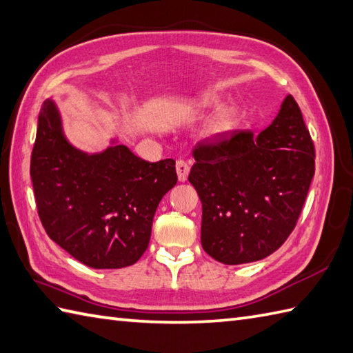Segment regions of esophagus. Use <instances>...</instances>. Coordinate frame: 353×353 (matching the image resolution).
Wrapping results in <instances>:
<instances>
[{
	"label": "esophagus",
	"mask_w": 353,
	"mask_h": 353,
	"mask_svg": "<svg viewBox=\"0 0 353 353\" xmlns=\"http://www.w3.org/2000/svg\"><path fill=\"white\" fill-rule=\"evenodd\" d=\"M189 172H190V166L183 160H178L176 161V174H178V179L181 183H184L187 176H189Z\"/></svg>",
	"instance_id": "esophagus-1"
}]
</instances>
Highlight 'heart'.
Masks as SVG:
<instances>
[{"label": "heart", "mask_w": 353, "mask_h": 353, "mask_svg": "<svg viewBox=\"0 0 353 353\" xmlns=\"http://www.w3.org/2000/svg\"><path fill=\"white\" fill-rule=\"evenodd\" d=\"M224 102L216 96H203L196 102V110L199 111H219L204 129L205 139H219L230 132H233L241 125V112L236 108H224Z\"/></svg>", "instance_id": "1"}]
</instances>
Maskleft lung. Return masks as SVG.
Here are the masks:
<instances>
[{
	"label": "left lung",
	"instance_id": "left-lung-1",
	"mask_svg": "<svg viewBox=\"0 0 353 353\" xmlns=\"http://www.w3.org/2000/svg\"><path fill=\"white\" fill-rule=\"evenodd\" d=\"M189 181L203 204L201 243L225 265L274 253L297 224L315 172V150L290 94L259 135L233 131L198 143Z\"/></svg>",
	"mask_w": 353,
	"mask_h": 353
}]
</instances>
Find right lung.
Returning <instances> with one entry per match:
<instances>
[{"label":"right lung","mask_w":353,"mask_h":353,"mask_svg":"<svg viewBox=\"0 0 353 353\" xmlns=\"http://www.w3.org/2000/svg\"><path fill=\"white\" fill-rule=\"evenodd\" d=\"M111 143L97 154L74 148L56 103L42 105L30 160L38 214L50 239L96 270L139 261L157 207L178 181L172 158L149 163Z\"/></svg>","instance_id":"obj_1"}]
</instances>
